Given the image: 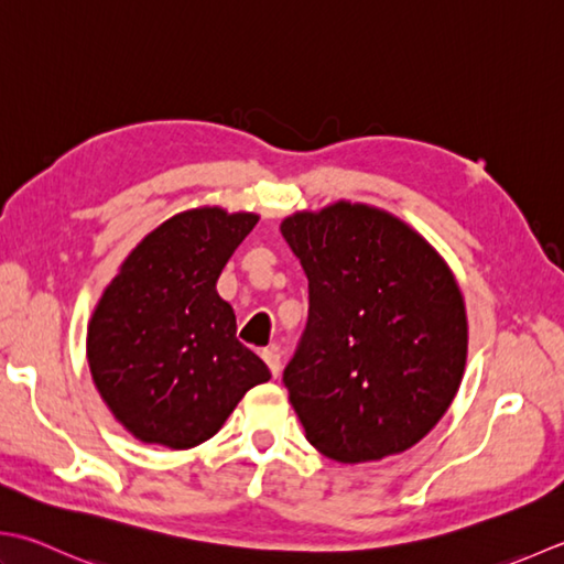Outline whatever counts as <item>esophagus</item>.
I'll return each mask as SVG.
<instances>
[{
    "mask_svg": "<svg viewBox=\"0 0 564 564\" xmlns=\"http://www.w3.org/2000/svg\"><path fill=\"white\" fill-rule=\"evenodd\" d=\"M261 357H263V361L269 364V369H271V373H273V379L279 377V373H281V351L275 349V347H269V349H263V351H261Z\"/></svg>",
    "mask_w": 564,
    "mask_h": 564,
    "instance_id": "1",
    "label": "esophagus"
}]
</instances>
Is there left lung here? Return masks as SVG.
<instances>
[{"mask_svg":"<svg viewBox=\"0 0 564 564\" xmlns=\"http://www.w3.org/2000/svg\"><path fill=\"white\" fill-rule=\"evenodd\" d=\"M281 235L311 291L283 371L307 443L345 465L411 449L465 377L469 333L455 273L411 225L364 203L293 213Z\"/></svg>","mask_w":564,"mask_h":564,"instance_id":"left-lung-1","label":"left lung"}]
</instances>
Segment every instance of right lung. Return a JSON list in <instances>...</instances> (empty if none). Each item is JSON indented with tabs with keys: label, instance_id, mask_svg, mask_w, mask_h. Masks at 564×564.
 I'll use <instances>...</instances> for the list:
<instances>
[{
	"label": "right lung",
	"instance_id": "right-lung-1",
	"mask_svg": "<svg viewBox=\"0 0 564 564\" xmlns=\"http://www.w3.org/2000/svg\"><path fill=\"white\" fill-rule=\"evenodd\" d=\"M253 213L193 207L149 231L121 261L87 323L95 389L127 433L191 449L213 437L271 371L237 339L217 293Z\"/></svg>",
	"mask_w": 564,
	"mask_h": 564
}]
</instances>
